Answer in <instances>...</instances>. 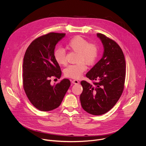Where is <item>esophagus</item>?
<instances>
[{"mask_svg": "<svg viewBox=\"0 0 146 146\" xmlns=\"http://www.w3.org/2000/svg\"><path fill=\"white\" fill-rule=\"evenodd\" d=\"M72 83H73L74 84H78L79 83V81L77 80H72Z\"/></svg>", "mask_w": 146, "mask_h": 146, "instance_id": "obj_1", "label": "esophagus"}]
</instances>
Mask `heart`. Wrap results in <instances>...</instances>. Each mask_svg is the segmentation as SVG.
I'll return each instance as SVG.
<instances>
[{
    "mask_svg": "<svg viewBox=\"0 0 146 146\" xmlns=\"http://www.w3.org/2000/svg\"><path fill=\"white\" fill-rule=\"evenodd\" d=\"M66 46L69 49L78 53L76 59L78 63L68 66L64 70V74L66 77L69 78H78L87 69L84 63L91 65L96 61L99 54L98 48L95 44L89 43L86 39L80 36L72 38ZM54 58L59 65H64L66 64V52L63 49L55 50Z\"/></svg>",
    "mask_w": 146,
    "mask_h": 146,
    "instance_id": "b5f03b06",
    "label": "heart"
}]
</instances>
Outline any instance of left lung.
Listing matches in <instances>:
<instances>
[{"label":"left lung","mask_w":146,"mask_h":146,"mask_svg":"<svg viewBox=\"0 0 146 146\" xmlns=\"http://www.w3.org/2000/svg\"><path fill=\"white\" fill-rule=\"evenodd\" d=\"M103 46L102 58L86 74L93 84L82 81L81 105L86 111L95 115L111 110L123 90L126 63L123 53L115 41L102 33H97Z\"/></svg>","instance_id":"1"}]
</instances>
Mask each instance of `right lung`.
<instances>
[{"label": "right lung", "instance_id": "obj_1", "mask_svg": "<svg viewBox=\"0 0 146 146\" xmlns=\"http://www.w3.org/2000/svg\"><path fill=\"white\" fill-rule=\"evenodd\" d=\"M65 33H50L40 36L27 48L23 62V85L25 94L32 105L43 111L52 110L61 104L70 86L64 78L55 85L51 77L59 78L62 72L54 58L55 46Z\"/></svg>", "mask_w": 146, "mask_h": 146}]
</instances>
